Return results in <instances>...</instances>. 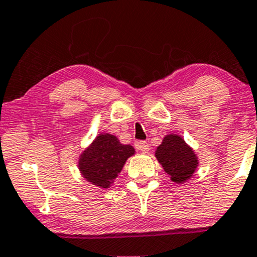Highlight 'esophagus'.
I'll list each match as a JSON object with an SVG mask.
<instances>
[{"label":"esophagus","mask_w":257,"mask_h":257,"mask_svg":"<svg viewBox=\"0 0 257 257\" xmlns=\"http://www.w3.org/2000/svg\"><path fill=\"white\" fill-rule=\"evenodd\" d=\"M135 146H137V149H139L143 154H146V152H149V150H150V146H149V144L146 142H138L135 144Z\"/></svg>","instance_id":"1"}]
</instances>
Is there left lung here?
<instances>
[{"label":"left lung","instance_id":"obj_1","mask_svg":"<svg viewBox=\"0 0 257 257\" xmlns=\"http://www.w3.org/2000/svg\"><path fill=\"white\" fill-rule=\"evenodd\" d=\"M155 157L170 176L172 182L183 184L195 176L199 157L190 145L178 134H167L156 148Z\"/></svg>","mask_w":257,"mask_h":257}]
</instances>
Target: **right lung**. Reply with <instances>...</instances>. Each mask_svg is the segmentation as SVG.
<instances>
[{"label":"right lung","instance_id":"obj_1","mask_svg":"<svg viewBox=\"0 0 257 257\" xmlns=\"http://www.w3.org/2000/svg\"><path fill=\"white\" fill-rule=\"evenodd\" d=\"M133 155L135 149L132 145L120 144L115 135L100 133L79 155L78 170L90 184L108 189Z\"/></svg>","mask_w":257,"mask_h":257}]
</instances>
